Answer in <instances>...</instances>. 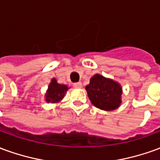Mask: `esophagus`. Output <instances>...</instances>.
Returning <instances> with one entry per match:
<instances>
[{
	"mask_svg": "<svg viewBox=\"0 0 160 160\" xmlns=\"http://www.w3.org/2000/svg\"><path fill=\"white\" fill-rule=\"evenodd\" d=\"M73 87L75 88H81L82 87V83L81 82H77V83L73 84Z\"/></svg>",
	"mask_w": 160,
	"mask_h": 160,
	"instance_id": "1",
	"label": "esophagus"
}]
</instances>
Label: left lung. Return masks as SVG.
<instances>
[{
  "label": "left lung",
  "instance_id": "left-lung-1",
  "mask_svg": "<svg viewBox=\"0 0 160 160\" xmlns=\"http://www.w3.org/2000/svg\"><path fill=\"white\" fill-rule=\"evenodd\" d=\"M89 99L102 111H114L122 104V87L118 81L96 73L86 87Z\"/></svg>",
  "mask_w": 160,
  "mask_h": 160
}]
</instances>
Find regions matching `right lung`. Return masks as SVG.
Segmentation results:
<instances>
[{
    "instance_id": "1",
    "label": "right lung",
    "mask_w": 160,
    "mask_h": 160,
    "mask_svg": "<svg viewBox=\"0 0 160 160\" xmlns=\"http://www.w3.org/2000/svg\"><path fill=\"white\" fill-rule=\"evenodd\" d=\"M69 89L68 86L59 84L57 82L56 78H53L50 80V83L48 86V89L46 91L45 101L47 103L51 104H57L62 100L63 98L65 97L67 91Z\"/></svg>"
}]
</instances>
